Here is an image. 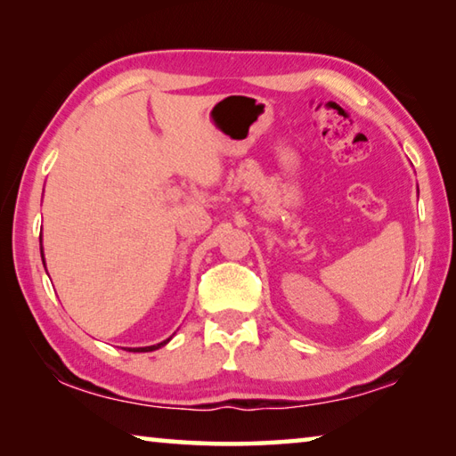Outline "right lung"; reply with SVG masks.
<instances>
[{
  "instance_id": "add662e5",
  "label": "right lung",
  "mask_w": 456,
  "mask_h": 456,
  "mask_svg": "<svg viewBox=\"0 0 456 456\" xmlns=\"http://www.w3.org/2000/svg\"><path fill=\"white\" fill-rule=\"evenodd\" d=\"M167 342H168V339H165V342H160V344H157V346H146V348H130V352H152V350L160 348V346H165Z\"/></svg>"
}]
</instances>
